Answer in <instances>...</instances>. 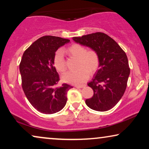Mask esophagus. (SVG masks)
I'll return each instance as SVG.
<instances>
[{
  "label": "esophagus",
  "mask_w": 149,
  "mask_h": 149,
  "mask_svg": "<svg viewBox=\"0 0 149 149\" xmlns=\"http://www.w3.org/2000/svg\"><path fill=\"white\" fill-rule=\"evenodd\" d=\"M85 86V85H75V87H77V88L78 89H80V88H83V87H84Z\"/></svg>",
  "instance_id": "34e87169"
}]
</instances>
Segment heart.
Listing matches in <instances>:
<instances>
[{
    "instance_id": "1",
    "label": "heart",
    "mask_w": 149,
    "mask_h": 149,
    "mask_svg": "<svg viewBox=\"0 0 149 149\" xmlns=\"http://www.w3.org/2000/svg\"><path fill=\"white\" fill-rule=\"evenodd\" d=\"M66 52L69 56L77 59V70L68 72L62 76L63 81L71 84L79 85L84 83L89 78V73L93 74L100 65V58L97 53L93 49L87 50L84 46L74 44L66 49ZM54 64L60 72L66 70L65 61L61 51H58L54 55Z\"/></svg>"
}]
</instances>
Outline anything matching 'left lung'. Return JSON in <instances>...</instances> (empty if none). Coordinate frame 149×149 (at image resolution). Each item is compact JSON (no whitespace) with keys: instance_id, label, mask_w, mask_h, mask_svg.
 <instances>
[{"instance_id":"obj_1","label":"left lung","mask_w":149,"mask_h":149,"mask_svg":"<svg viewBox=\"0 0 149 149\" xmlns=\"http://www.w3.org/2000/svg\"><path fill=\"white\" fill-rule=\"evenodd\" d=\"M72 39L95 51L100 58L98 70L87 84L93 89V95L87 99L85 103L94 111H109L121 100L127 87L130 69L125 52L113 38L102 32Z\"/></svg>"}]
</instances>
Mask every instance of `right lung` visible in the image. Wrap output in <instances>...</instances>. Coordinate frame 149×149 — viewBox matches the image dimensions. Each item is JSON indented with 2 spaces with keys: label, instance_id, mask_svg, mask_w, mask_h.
<instances>
[{
  "label": "right lung",
  "instance_id": "1",
  "mask_svg": "<svg viewBox=\"0 0 149 149\" xmlns=\"http://www.w3.org/2000/svg\"><path fill=\"white\" fill-rule=\"evenodd\" d=\"M70 40L45 36L34 42L24 52L19 64L22 85L26 97L40 113L54 114L61 111L67 101V92L72 88L60 81L54 64L56 51Z\"/></svg>",
  "mask_w": 149,
  "mask_h": 149
}]
</instances>
